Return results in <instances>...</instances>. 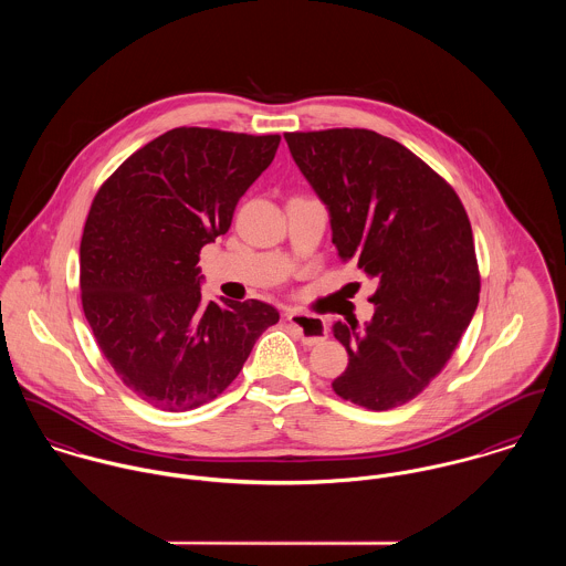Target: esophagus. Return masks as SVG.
<instances>
[{
	"label": "esophagus",
	"instance_id": "obj_1",
	"mask_svg": "<svg viewBox=\"0 0 566 566\" xmlns=\"http://www.w3.org/2000/svg\"><path fill=\"white\" fill-rule=\"evenodd\" d=\"M287 323L298 331V337L305 346H316L326 339V323L321 316L303 314V312H290Z\"/></svg>",
	"mask_w": 566,
	"mask_h": 566
}]
</instances>
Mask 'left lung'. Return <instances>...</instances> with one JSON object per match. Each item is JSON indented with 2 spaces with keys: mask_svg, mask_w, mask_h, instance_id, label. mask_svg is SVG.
<instances>
[{
  "mask_svg": "<svg viewBox=\"0 0 566 566\" xmlns=\"http://www.w3.org/2000/svg\"><path fill=\"white\" fill-rule=\"evenodd\" d=\"M328 209L337 254L377 281L370 323L333 324L344 401L386 411L418 397L451 359L480 303L469 216L453 187L399 142L366 128L287 133Z\"/></svg>",
  "mask_w": 566,
  "mask_h": 566,
  "instance_id": "left-lung-1",
  "label": "left lung"
}]
</instances>
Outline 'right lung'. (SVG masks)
<instances>
[{
  "label": "right lung",
  "instance_id": "right-lung-1",
  "mask_svg": "<svg viewBox=\"0 0 566 566\" xmlns=\"http://www.w3.org/2000/svg\"><path fill=\"white\" fill-rule=\"evenodd\" d=\"M279 142L174 128L95 193L81 242L82 310L117 377L146 403L187 411L213 401L279 323L272 305L252 298L205 305L198 268Z\"/></svg>",
  "mask_w": 566,
  "mask_h": 566
}]
</instances>
